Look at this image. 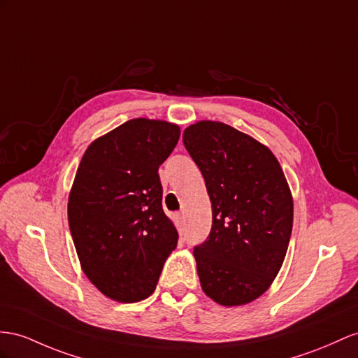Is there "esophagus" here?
<instances>
[{
  "label": "esophagus",
  "mask_w": 358,
  "mask_h": 358,
  "mask_svg": "<svg viewBox=\"0 0 358 358\" xmlns=\"http://www.w3.org/2000/svg\"><path fill=\"white\" fill-rule=\"evenodd\" d=\"M173 217H176V224H177V228H178V233L181 234L182 233V215L181 213H176V215H173Z\"/></svg>",
  "instance_id": "34e87169"
}]
</instances>
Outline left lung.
<instances>
[{"instance_id": "left-lung-1", "label": "left lung", "mask_w": 358, "mask_h": 358, "mask_svg": "<svg viewBox=\"0 0 358 358\" xmlns=\"http://www.w3.org/2000/svg\"><path fill=\"white\" fill-rule=\"evenodd\" d=\"M182 142L203 173L213 224L194 255L204 293L243 306L269 289L287 252L293 199L268 146L215 121L187 127Z\"/></svg>"}]
</instances>
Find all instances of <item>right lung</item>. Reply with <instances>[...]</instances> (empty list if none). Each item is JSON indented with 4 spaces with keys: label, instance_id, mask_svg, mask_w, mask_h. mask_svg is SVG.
<instances>
[{
    "label": "right lung",
    "instance_id": "add662e5",
    "mask_svg": "<svg viewBox=\"0 0 358 358\" xmlns=\"http://www.w3.org/2000/svg\"><path fill=\"white\" fill-rule=\"evenodd\" d=\"M178 139V125L137 117L98 137L80 162L69 230L86 277L115 301L148 298L177 246L159 168Z\"/></svg>",
    "mask_w": 358,
    "mask_h": 358
}]
</instances>
